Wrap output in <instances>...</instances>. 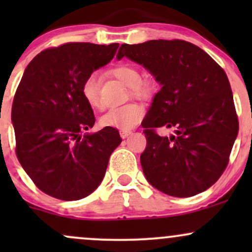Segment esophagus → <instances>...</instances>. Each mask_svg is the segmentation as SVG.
Here are the masks:
<instances>
[{"mask_svg":"<svg viewBox=\"0 0 252 252\" xmlns=\"http://www.w3.org/2000/svg\"><path fill=\"white\" fill-rule=\"evenodd\" d=\"M130 134H131V131H130V130H121L120 131V135L122 138H126Z\"/></svg>","mask_w":252,"mask_h":252,"instance_id":"esophagus-1","label":"esophagus"}]
</instances>
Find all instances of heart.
Segmentation results:
<instances>
[{
    "mask_svg": "<svg viewBox=\"0 0 252 252\" xmlns=\"http://www.w3.org/2000/svg\"><path fill=\"white\" fill-rule=\"evenodd\" d=\"M114 77L130 88L132 96L137 98H149L154 92V84L149 80H141V73L137 67L130 63H121L111 70ZM82 94L88 104L92 108H100L99 78L96 73L88 76L82 86ZM143 108L136 103L112 108L100 117V126L121 130H130L140 122L143 117Z\"/></svg>",
    "mask_w": 252,
    "mask_h": 252,
    "instance_id": "1",
    "label": "heart"
}]
</instances>
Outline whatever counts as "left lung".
<instances>
[{
  "label": "left lung",
  "mask_w": 252,
  "mask_h": 252,
  "mask_svg": "<svg viewBox=\"0 0 252 252\" xmlns=\"http://www.w3.org/2000/svg\"><path fill=\"white\" fill-rule=\"evenodd\" d=\"M142 65L161 85L144 117L146 179L160 192L187 198L210 189L228 163L238 134L232 91L220 66L184 40L123 43L117 59ZM173 128L169 138L156 127Z\"/></svg>",
  "instance_id": "8db88e82"
}]
</instances>
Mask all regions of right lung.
<instances>
[{"label": "right lung", "mask_w": 252, "mask_h": 252, "mask_svg": "<svg viewBox=\"0 0 252 252\" xmlns=\"http://www.w3.org/2000/svg\"><path fill=\"white\" fill-rule=\"evenodd\" d=\"M118 43L70 42L42 51L28 63L11 108L16 156L39 189L60 200H79L99 186L118 130L92 128L94 116L82 86L116 54Z\"/></svg>", "instance_id": "add662e5"}]
</instances>
